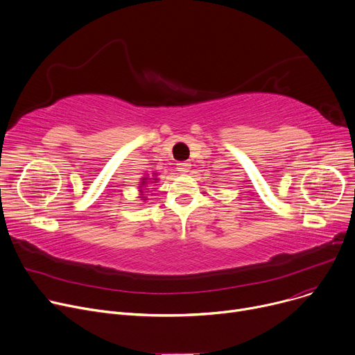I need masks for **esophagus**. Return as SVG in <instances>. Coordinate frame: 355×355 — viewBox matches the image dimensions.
I'll list each match as a JSON object with an SVG mask.
<instances>
[{"mask_svg": "<svg viewBox=\"0 0 355 355\" xmlns=\"http://www.w3.org/2000/svg\"><path fill=\"white\" fill-rule=\"evenodd\" d=\"M190 168H191V164L190 162H178L177 164V170L180 171V173H188L190 171Z\"/></svg>", "mask_w": 355, "mask_h": 355, "instance_id": "1", "label": "esophagus"}]
</instances>
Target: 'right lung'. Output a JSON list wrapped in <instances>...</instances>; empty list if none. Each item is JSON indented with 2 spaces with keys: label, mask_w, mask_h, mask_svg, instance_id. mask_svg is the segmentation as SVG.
<instances>
[{
  "label": "right lung",
  "mask_w": 355,
  "mask_h": 355,
  "mask_svg": "<svg viewBox=\"0 0 355 355\" xmlns=\"http://www.w3.org/2000/svg\"><path fill=\"white\" fill-rule=\"evenodd\" d=\"M157 175H158V173H154L151 177H150V175H144L143 178L139 180V187H138V188H139V190H138V191H139V197H138V198H141L143 201H147V200H148V198L146 197V194H144V193H146L144 190H147L148 185L157 182V180H158Z\"/></svg>",
  "instance_id": "add662e5"
}]
</instances>
